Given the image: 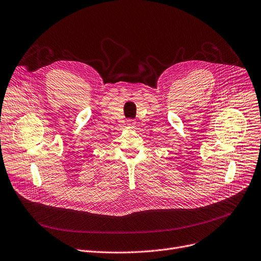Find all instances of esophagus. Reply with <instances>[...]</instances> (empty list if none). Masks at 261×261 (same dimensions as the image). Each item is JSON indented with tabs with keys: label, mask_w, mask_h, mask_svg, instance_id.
<instances>
[{
	"label": "esophagus",
	"mask_w": 261,
	"mask_h": 261,
	"mask_svg": "<svg viewBox=\"0 0 261 261\" xmlns=\"http://www.w3.org/2000/svg\"><path fill=\"white\" fill-rule=\"evenodd\" d=\"M127 121H128V124H129V126L134 127V124H135V120H134V119H128Z\"/></svg>",
	"instance_id": "obj_1"
}]
</instances>
